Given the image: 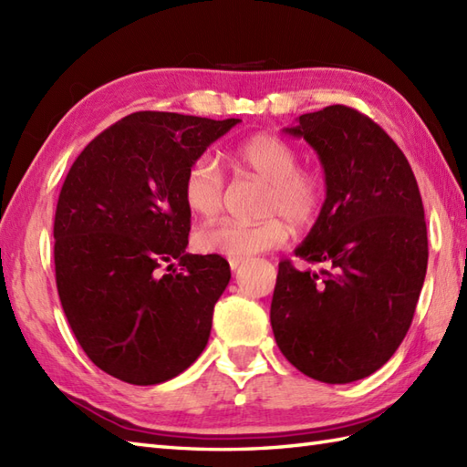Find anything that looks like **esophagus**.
<instances>
[{"instance_id":"esophagus-1","label":"esophagus","mask_w":467,"mask_h":467,"mask_svg":"<svg viewBox=\"0 0 467 467\" xmlns=\"http://www.w3.org/2000/svg\"><path fill=\"white\" fill-rule=\"evenodd\" d=\"M241 263H243V259H228V265H231V269H233V271L239 269Z\"/></svg>"}]
</instances>
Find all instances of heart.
I'll list each match as a JSON object with an SVG mask.
<instances>
[{"instance_id":"1","label":"heart","mask_w":467,"mask_h":467,"mask_svg":"<svg viewBox=\"0 0 467 467\" xmlns=\"http://www.w3.org/2000/svg\"><path fill=\"white\" fill-rule=\"evenodd\" d=\"M231 161L243 172L269 184L263 204V213L269 218L254 224L239 221L208 224L196 233L201 251L226 259H246L273 251L289 239L285 220L303 231L319 218L327 198L325 176L315 168L299 166V152L293 144L275 134H254L234 146ZM182 201L188 211L201 218H213L223 211L224 174L211 156H198L188 164Z\"/></svg>"}]
</instances>
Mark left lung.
<instances>
[{"label":"left lung","instance_id":"8db88e82","mask_svg":"<svg viewBox=\"0 0 467 467\" xmlns=\"http://www.w3.org/2000/svg\"><path fill=\"white\" fill-rule=\"evenodd\" d=\"M286 134L325 171V206L295 251L323 269L279 263L271 325L286 361L323 383L375 373L408 335L428 271V228L408 158L349 106L299 116Z\"/></svg>","mask_w":467,"mask_h":467}]
</instances>
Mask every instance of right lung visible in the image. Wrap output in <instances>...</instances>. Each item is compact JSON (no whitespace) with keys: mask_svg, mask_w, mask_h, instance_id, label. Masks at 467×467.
Segmentation results:
<instances>
[{"mask_svg":"<svg viewBox=\"0 0 467 467\" xmlns=\"http://www.w3.org/2000/svg\"><path fill=\"white\" fill-rule=\"evenodd\" d=\"M239 122L134 112L69 168L54 221L57 295L78 343L116 379L168 381L208 343L231 266L218 254L186 253L182 178Z\"/></svg>","mask_w":467,"mask_h":467,"instance_id":"right-lung-1","label":"right lung"}]
</instances>
